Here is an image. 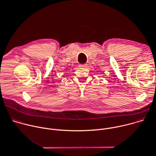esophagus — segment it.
<instances>
[{
	"label": "esophagus",
	"mask_w": 156,
	"mask_h": 156,
	"mask_svg": "<svg viewBox=\"0 0 156 156\" xmlns=\"http://www.w3.org/2000/svg\"><path fill=\"white\" fill-rule=\"evenodd\" d=\"M80 67L84 68V67H87V64H80Z\"/></svg>",
	"instance_id": "obj_1"
}]
</instances>
